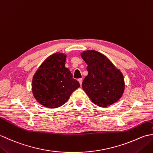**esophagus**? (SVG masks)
Instances as JSON below:
<instances>
[{"instance_id": "1", "label": "esophagus", "mask_w": 153, "mask_h": 153, "mask_svg": "<svg viewBox=\"0 0 153 153\" xmlns=\"http://www.w3.org/2000/svg\"><path fill=\"white\" fill-rule=\"evenodd\" d=\"M78 82H79V84L81 85H82V82H83V79H82V78H79V79H78Z\"/></svg>"}]
</instances>
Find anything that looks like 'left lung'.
<instances>
[{
    "label": "left lung",
    "instance_id": "left-lung-1",
    "mask_svg": "<svg viewBox=\"0 0 153 153\" xmlns=\"http://www.w3.org/2000/svg\"><path fill=\"white\" fill-rule=\"evenodd\" d=\"M87 64L88 75L82 83L84 91L100 107L110 106L121 98L125 89L121 71L105 55L89 50L81 54Z\"/></svg>",
    "mask_w": 153,
    "mask_h": 153
}]
</instances>
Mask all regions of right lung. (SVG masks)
<instances>
[{
    "instance_id": "1",
    "label": "right lung",
    "mask_w": 153,
    "mask_h": 153,
    "mask_svg": "<svg viewBox=\"0 0 153 153\" xmlns=\"http://www.w3.org/2000/svg\"><path fill=\"white\" fill-rule=\"evenodd\" d=\"M66 54L56 53L45 60L34 74L31 89L37 102L47 108H56L67 102L80 87L65 67Z\"/></svg>"
}]
</instances>
